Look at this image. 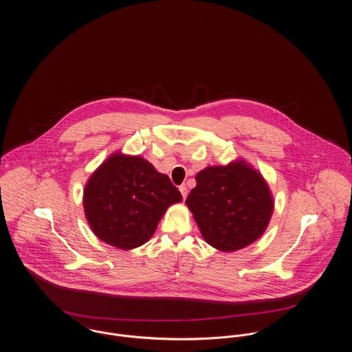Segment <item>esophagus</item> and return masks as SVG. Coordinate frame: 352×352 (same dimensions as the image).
Masks as SVG:
<instances>
[{
	"mask_svg": "<svg viewBox=\"0 0 352 352\" xmlns=\"http://www.w3.org/2000/svg\"><path fill=\"white\" fill-rule=\"evenodd\" d=\"M180 192H182V195H183V199L186 200V197H187V195H188V190H187V187L186 186H180Z\"/></svg>",
	"mask_w": 352,
	"mask_h": 352,
	"instance_id": "34e87169",
	"label": "esophagus"
}]
</instances>
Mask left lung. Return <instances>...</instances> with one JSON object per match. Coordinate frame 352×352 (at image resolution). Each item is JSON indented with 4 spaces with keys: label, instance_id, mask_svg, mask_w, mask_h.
Returning <instances> with one entry per match:
<instances>
[{
    "label": "left lung",
    "instance_id": "obj_1",
    "mask_svg": "<svg viewBox=\"0 0 352 352\" xmlns=\"http://www.w3.org/2000/svg\"><path fill=\"white\" fill-rule=\"evenodd\" d=\"M195 179L186 204L210 246L231 253L263 235L274 200L263 176L248 161L210 165Z\"/></svg>",
    "mask_w": 352,
    "mask_h": 352
}]
</instances>
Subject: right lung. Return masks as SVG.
Segmentation results:
<instances>
[{
    "mask_svg": "<svg viewBox=\"0 0 352 352\" xmlns=\"http://www.w3.org/2000/svg\"><path fill=\"white\" fill-rule=\"evenodd\" d=\"M182 200L169 177L149 161L121 152L96 168L83 191L90 228L98 239L121 250L146 243L168 207Z\"/></svg>",
    "mask_w": 352,
    "mask_h": 352,
    "instance_id": "add662e5",
    "label": "right lung"
}]
</instances>
